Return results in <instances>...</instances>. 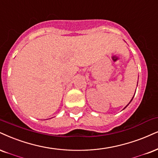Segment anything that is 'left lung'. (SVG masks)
Instances as JSON below:
<instances>
[{
  "label": "left lung",
  "mask_w": 158,
  "mask_h": 158,
  "mask_svg": "<svg viewBox=\"0 0 158 158\" xmlns=\"http://www.w3.org/2000/svg\"><path fill=\"white\" fill-rule=\"evenodd\" d=\"M135 91H136V90H135ZM133 97H134V96H133V98H132V99H131V100H130V102H129V103H128V104H127V106H125V108H124V109H125V108H127V106H128V105H129V104H130V102H131V101H132V100H133ZM124 109H123V110H124Z\"/></svg>",
  "instance_id": "8db88e82"
}]
</instances>
